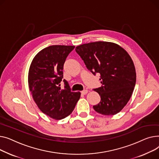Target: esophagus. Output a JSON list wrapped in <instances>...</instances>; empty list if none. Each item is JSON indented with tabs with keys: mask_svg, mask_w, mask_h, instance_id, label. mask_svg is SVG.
<instances>
[{
	"mask_svg": "<svg viewBox=\"0 0 159 159\" xmlns=\"http://www.w3.org/2000/svg\"><path fill=\"white\" fill-rule=\"evenodd\" d=\"M87 92H88V90H83V91H81V94H82L83 95H85V94H87Z\"/></svg>",
	"mask_w": 159,
	"mask_h": 159,
	"instance_id": "1",
	"label": "esophagus"
}]
</instances>
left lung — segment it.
Masks as SVG:
<instances>
[{"label":"left lung","instance_id":"8db88e82","mask_svg":"<svg viewBox=\"0 0 159 159\" xmlns=\"http://www.w3.org/2000/svg\"><path fill=\"white\" fill-rule=\"evenodd\" d=\"M76 52L94 75L100 74L102 85L93 90L99 94L101 101L93 108L105 116L119 112L131 98L136 82L135 69L129 55L117 44L107 42L80 45Z\"/></svg>","mask_w":159,"mask_h":159}]
</instances>
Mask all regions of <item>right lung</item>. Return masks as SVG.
Here are the masks:
<instances>
[{"instance_id":"1","label":"right lung","mask_w":159,"mask_h":159,"mask_svg":"<svg viewBox=\"0 0 159 159\" xmlns=\"http://www.w3.org/2000/svg\"><path fill=\"white\" fill-rule=\"evenodd\" d=\"M74 46L51 45L37 54L32 61L28 83L33 99L42 112L55 119L69 116L80 98V92H71L63 80L64 89L60 87L63 78V65Z\"/></svg>"}]
</instances>
